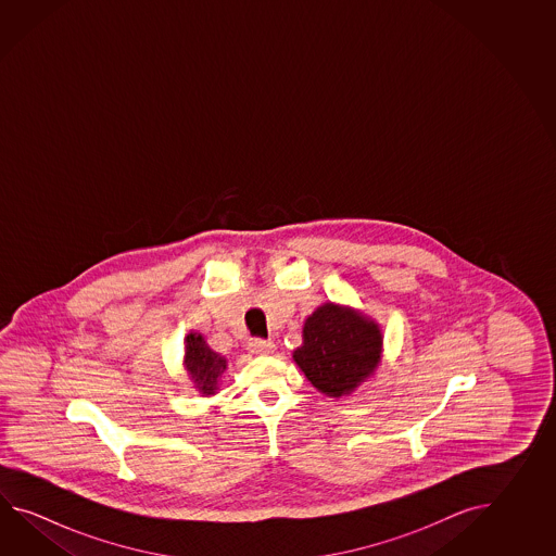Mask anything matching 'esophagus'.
<instances>
[{
    "instance_id": "obj_1",
    "label": "esophagus",
    "mask_w": 556,
    "mask_h": 556,
    "mask_svg": "<svg viewBox=\"0 0 556 556\" xmlns=\"http://www.w3.org/2000/svg\"><path fill=\"white\" fill-rule=\"evenodd\" d=\"M249 350L252 354H270L274 352V343L262 338H252L249 342Z\"/></svg>"
}]
</instances>
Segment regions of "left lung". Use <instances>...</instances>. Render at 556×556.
Segmentation results:
<instances>
[{
  "label": "left lung",
  "mask_w": 556,
  "mask_h": 556,
  "mask_svg": "<svg viewBox=\"0 0 556 556\" xmlns=\"http://www.w3.org/2000/svg\"><path fill=\"white\" fill-rule=\"evenodd\" d=\"M381 357L378 324L350 307L324 304L304 324V343L295 364L314 388L330 397L354 391L374 374Z\"/></svg>",
  "instance_id": "left-lung-1"
}]
</instances>
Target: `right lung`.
Listing matches in <instances>:
<instances>
[{
	"instance_id": "add662e5",
	"label": "right lung",
	"mask_w": 556,
	"mask_h": 556,
	"mask_svg": "<svg viewBox=\"0 0 556 556\" xmlns=\"http://www.w3.org/2000/svg\"><path fill=\"white\" fill-rule=\"evenodd\" d=\"M185 364L194 379L197 388L213 395L218 378L226 369V359L220 354L213 352L208 343L204 342L201 333H189L185 340Z\"/></svg>"
}]
</instances>
